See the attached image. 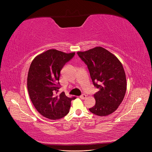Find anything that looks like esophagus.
Instances as JSON below:
<instances>
[{
    "instance_id": "obj_1",
    "label": "esophagus",
    "mask_w": 152,
    "mask_h": 152,
    "mask_svg": "<svg viewBox=\"0 0 152 152\" xmlns=\"http://www.w3.org/2000/svg\"><path fill=\"white\" fill-rule=\"evenodd\" d=\"M86 97H87V96H86V94H82V95L80 96V98L81 99H84L86 98Z\"/></svg>"
}]
</instances>
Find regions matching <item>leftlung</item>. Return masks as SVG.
Returning a JSON list of instances; mask_svg holds the SVG:
<instances>
[{
  "label": "left lung",
  "mask_w": 152,
  "mask_h": 152,
  "mask_svg": "<svg viewBox=\"0 0 152 152\" xmlns=\"http://www.w3.org/2000/svg\"><path fill=\"white\" fill-rule=\"evenodd\" d=\"M77 54L87 65L90 76L98 91L94 94L95 105L89 111L100 117L113 113L126 94L127 81L121 62L102 47H96Z\"/></svg>",
  "instance_id": "obj_1"
}]
</instances>
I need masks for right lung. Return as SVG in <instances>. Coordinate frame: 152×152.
<instances>
[{
    "label": "right lung",
    "instance_id": "right-lung-1",
    "mask_svg": "<svg viewBox=\"0 0 152 152\" xmlns=\"http://www.w3.org/2000/svg\"><path fill=\"white\" fill-rule=\"evenodd\" d=\"M75 54L49 49L37 55L30 65L27 77L30 98L39 113L50 120L66 115L72 100L75 99L67 97L63 92L59 96L55 94L59 89L60 71Z\"/></svg>",
    "mask_w": 152,
    "mask_h": 152
}]
</instances>
